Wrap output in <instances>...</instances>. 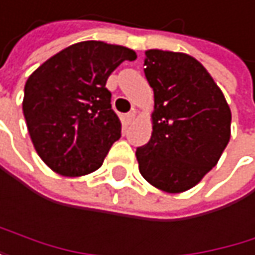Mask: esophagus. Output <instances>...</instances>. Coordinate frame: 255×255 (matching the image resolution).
<instances>
[{
  "instance_id": "34e87169",
  "label": "esophagus",
  "mask_w": 255,
  "mask_h": 255,
  "mask_svg": "<svg viewBox=\"0 0 255 255\" xmlns=\"http://www.w3.org/2000/svg\"><path fill=\"white\" fill-rule=\"evenodd\" d=\"M133 119H135V113H129V114H126V116H125L126 123H132V122H133Z\"/></svg>"
}]
</instances>
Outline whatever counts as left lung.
<instances>
[{
  "label": "left lung",
  "mask_w": 255,
  "mask_h": 255,
  "mask_svg": "<svg viewBox=\"0 0 255 255\" xmlns=\"http://www.w3.org/2000/svg\"><path fill=\"white\" fill-rule=\"evenodd\" d=\"M144 73L153 88L150 141L136 148L141 176L179 194L218 164L232 135V111L206 67L183 52L148 49Z\"/></svg>",
  "instance_id": "1"
}]
</instances>
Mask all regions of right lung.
I'll list each match as a JSON object with an SVG mask.
<instances>
[{
  "mask_svg": "<svg viewBox=\"0 0 255 255\" xmlns=\"http://www.w3.org/2000/svg\"><path fill=\"white\" fill-rule=\"evenodd\" d=\"M135 51L99 40L70 45L25 82L22 111L42 161L57 174L81 177L101 168L122 135L107 79Z\"/></svg>",
  "mask_w": 255,
  "mask_h": 255,
  "instance_id": "1",
  "label": "right lung"
}]
</instances>
